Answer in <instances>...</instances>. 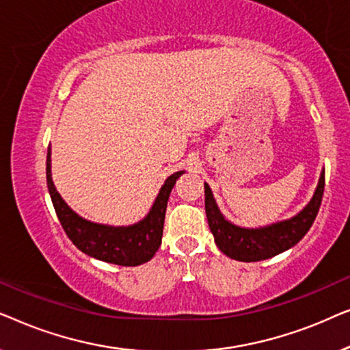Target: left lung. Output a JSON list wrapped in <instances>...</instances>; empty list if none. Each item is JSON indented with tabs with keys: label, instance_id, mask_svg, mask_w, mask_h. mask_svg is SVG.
I'll list each match as a JSON object with an SVG mask.
<instances>
[{
	"label": "left lung",
	"instance_id": "8db88e82",
	"mask_svg": "<svg viewBox=\"0 0 350 350\" xmlns=\"http://www.w3.org/2000/svg\"><path fill=\"white\" fill-rule=\"evenodd\" d=\"M325 188V170L320 174L317 188L308 205L295 217L261 228H242L224 218L219 212L212 189L204 183L205 213L215 243L224 255L232 260L252 262L272 258L295 247L306 236L317 217Z\"/></svg>",
	"mask_w": 350,
	"mask_h": 350
}]
</instances>
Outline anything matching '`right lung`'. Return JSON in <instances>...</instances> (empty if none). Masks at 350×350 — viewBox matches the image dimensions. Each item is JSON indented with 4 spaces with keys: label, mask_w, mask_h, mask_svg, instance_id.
Here are the masks:
<instances>
[{
    "label": "right lung",
    "mask_w": 350,
    "mask_h": 350,
    "mask_svg": "<svg viewBox=\"0 0 350 350\" xmlns=\"http://www.w3.org/2000/svg\"><path fill=\"white\" fill-rule=\"evenodd\" d=\"M183 174V170L175 172L164 181L150 212L140 221L131 224V226H109V224L94 223L79 217L62 199L54 181H52L51 146L47 148V189H49L55 213L66 236L85 255L119 266H138L154 256L162 242L167 200H169L176 180Z\"/></svg>",
    "instance_id": "right-lung-1"
}]
</instances>
